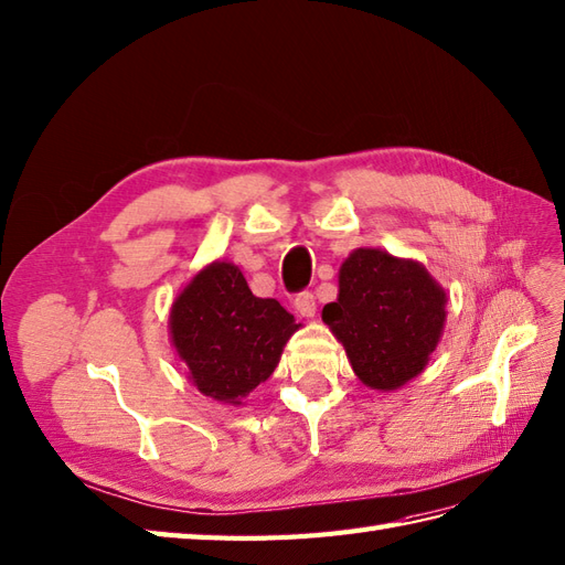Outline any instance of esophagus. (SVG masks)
<instances>
[{
  "mask_svg": "<svg viewBox=\"0 0 565 565\" xmlns=\"http://www.w3.org/2000/svg\"><path fill=\"white\" fill-rule=\"evenodd\" d=\"M294 308H296L298 315H303V318H312V315H315V296L310 291L298 294L294 298Z\"/></svg>",
  "mask_w": 565,
  "mask_h": 565,
  "instance_id": "obj_1",
  "label": "esophagus"
}]
</instances>
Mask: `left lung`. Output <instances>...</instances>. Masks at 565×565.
Listing matches in <instances>:
<instances>
[{
    "label": "left lung",
    "instance_id": "1",
    "mask_svg": "<svg viewBox=\"0 0 565 565\" xmlns=\"http://www.w3.org/2000/svg\"><path fill=\"white\" fill-rule=\"evenodd\" d=\"M445 306L448 294L422 262L356 247L339 267V294L322 320L365 387L395 392L426 371L445 330Z\"/></svg>",
    "mask_w": 565,
    "mask_h": 565
}]
</instances>
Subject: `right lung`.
Instances as JSON below:
<instances>
[{
	"instance_id": "1",
	"label": "right lung",
	"mask_w": 565,
	"mask_h": 565,
	"mask_svg": "<svg viewBox=\"0 0 565 565\" xmlns=\"http://www.w3.org/2000/svg\"><path fill=\"white\" fill-rule=\"evenodd\" d=\"M298 322L279 300L257 298L228 259L202 267L170 306L168 330L190 383L241 406L279 365Z\"/></svg>"
}]
</instances>
